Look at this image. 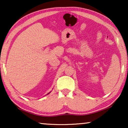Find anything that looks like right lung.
<instances>
[{
    "label": "right lung",
    "mask_w": 128,
    "mask_h": 128,
    "mask_svg": "<svg viewBox=\"0 0 128 128\" xmlns=\"http://www.w3.org/2000/svg\"><path fill=\"white\" fill-rule=\"evenodd\" d=\"M49 93H50V92H49ZM49 93H48V94H49Z\"/></svg>",
    "instance_id": "1"
}]
</instances>
